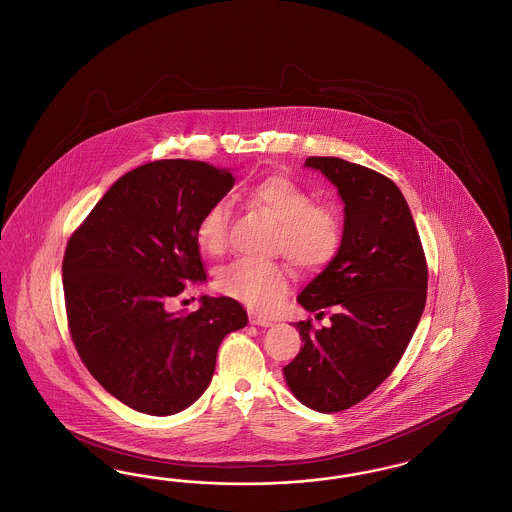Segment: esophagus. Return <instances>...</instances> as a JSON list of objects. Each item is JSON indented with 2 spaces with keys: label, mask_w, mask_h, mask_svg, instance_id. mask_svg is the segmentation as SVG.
<instances>
[{
  "label": "esophagus",
  "mask_w": 512,
  "mask_h": 512,
  "mask_svg": "<svg viewBox=\"0 0 512 512\" xmlns=\"http://www.w3.org/2000/svg\"><path fill=\"white\" fill-rule=\"evenodd\" d=\"M249 323L251 325H259V327H270L272 325V321L270 319L263 318V316H259V314H249Z\"/></svg>",
  "instance_id": "34e87169"
}]
</instances>
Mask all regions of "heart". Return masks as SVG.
<instances>
[{"instance_id": "1", "label": "heart", "mask_w": 512, "mask_h": 512, "mask_svg": "<svg viewBox=\"0 0 512 512\" xmlns=\"http://www.w3.org/2000/svg\"><path fill=\"white\" fill-rule=\"evenodd\" d=\"M244 196L251 204L280 221L276 251L302 270L329 265L342 242L340 221L327 206L314 204V196L295 179L266 176L253 181ZM230 202L217 198L200 213L194 225V240L204 253L217 255L227 247ZM219 293L246 304L251 310L272 312L289 293V274L274 261L236 259L215 276Z\"/></svg>"}]
</instances>
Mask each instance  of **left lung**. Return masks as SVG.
Segmentation results:
<instances>
[{
  "label": "left lung",
  "instance_id": "obj_1",
  "mask_svg": "<svg viewBox=\"0 0 512 512\" xmlns=\"http://www.w3.org/2000/svg\"><path fill=\"white\" fill-rule=\"evenodd\" d=\"M306 166L335 183L346 219L335 259L297 299L329 323H297L304 346L283 374L302 405L331 414L369 397L401 361L425 308L427 261L389 177L336 157H308Z\"/></svg>",
  "mask_w": 512,
  "mask_h": 512
}]
</instances>
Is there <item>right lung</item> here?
<instances>
[{
    "label": "right lung",
    "instance_id": "right-lung-1",
    "mask_svg": "<svg viewBox=\"0 0 512 512\" xmlns=\"http://www.w3.org/2000/svg\"><path fill=\"white\" fill-rule=\"evenodd\" d=\"M234 181L200 160L147 162L71 232L62 280L73 346L98 384L138 412L193 405L221 340L246 327L244 306L229 297H202L187 316L168 310L187 283L206 280L194 225Z\"/></svg>",
    "mask_w": 512,
    "mask_h": 512
}]
</instances>
